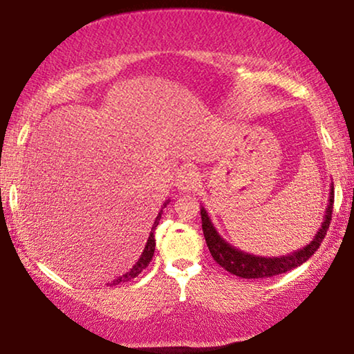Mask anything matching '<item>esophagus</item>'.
Segmentation results:
<instances>
[{
	"instance_id": "obj_1",
	"label": "esophagus",
	"mask_w": 354,
	"mask_h": 354,
	"mask_svg": "<svg viewBox=\"0 0 354 354\" xmlns=\"http://www.w3.org/2000/svg\"><path fill=\"white\" fill-rule=\"evenodd\" d=\"M198 174L193 169H183V171L178 172L176 185L180 192H192L193 188L198 185Z\"/></svg>"
}]
</instances>
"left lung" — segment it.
Returning a JSON list of instances; mask_svg holds the SVG:
<instances>
[{
  "instance_id": "8db88e82",
  "label": "left lung",
  "mask_w": 354,
  "mask_h": 354,
  "mask_svg": "<svg viewBox=\"0 0 354 354\" xmlns=\"http://www.w3.org/2000/svg\"><path fill=\"white\" fill-rule=\"evenodd\" d=\"M333 211V183H330V193H328V205L324 214L322 225L319 227L317 234L309 241L306 246L299 248L293 253L285 256H272V258H264V256H256L245 253L235 246H232L229 241H225L216 230L214 224L211 222V217L207 216V211L201 206V227L205 234L206 245L209 248V253L219 266H222L230 274L241 279H266L275 277V275L288 272L298 266L311 258L321 246L324 236L327 234L328 225L332 221Z\"/></svg>"
}]
</instances>
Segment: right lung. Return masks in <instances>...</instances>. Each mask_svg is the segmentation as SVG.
<instances>
[{"label": "right lung", "mask_w": 354, "mask_h": 354, "mask_svg": "<svg viewBox=\"0 0 354 354\" xmlns=\"http://www.w3.org/2000/svg\"><path fill=\"white\" fill-rule=\"evenodd\" d=\"M169 201H171V200H167L166 203H164L162 207H166ZM162 207H161V211L158 212L156 221H154V224H153V227H151V232H149V236H148V240H147V245H145V250H143L142 256H140L138 261H137V263L133 264V268L130 269L129 272H125V274L120 275V277L114 279L113 282L109 283V287H111V285H119V283H122V282H129V280H132V279L137 277L138 274H142V270H143V269H147V268H148L149 261H151L153 254H154V246H156V240H154V230H156V227H158V224H159V219H161Z\"/></svg>", "instance_id": "right-lung-1"}]
</instances>
